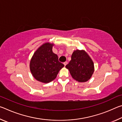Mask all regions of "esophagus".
I'll return each instance as SVG.
<instances>
[{"mask_svg": "<svg viewBox=\"0 0 122 122\" xmlns=\"http://www.w3.org/2000/svg\"><path fill=\"white\" fill-rule=\"evenodd\" d=\"M67 63H68V62H67V61H66V62H64V63H63V64H64V65H65V66H66V65H67Z\"/></svg>", "mask_w": 122, "mask_h": 122, "instance_id": "esophagus-1", "label": "esophagus"}]
</instances>
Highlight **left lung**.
<instances>
[{"label": "left lung", "mask_w": 122, "mask_h": 122, "mask_svg": "<svg viewBox=\"0 0 122 122\" xmlns=\"http://www.w3.org/2000/svg\"><path fill=\"white\" fill-rule=\"evenodd\" d=\"M71 60L66 67L74 79L80 82L88 81L94 71L93 62L84 51L76 50L72 54Z\"/></svg>", "instance_id": "1"}]
</instances>
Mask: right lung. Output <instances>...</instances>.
Wrapping results in <instances>:
<instances>
[{
    "label": "right lung",
    "mask_w": 122,
    "mask_h": 122,
    "mask_svg": "<svg viewBox=\"0 0 122 122\" xmlns=\"http://www.w3.org/2000/svg\"><path fill=\"white\" fill-rule=\"evenodd\" d=\"M53 45L49 43L42 45L35 52L30 62L33 76L43 83L52 81L64 67L63 64L59 61L57 55L53 52Z\"/></svg>",
    "instance_id": "right-lung-1"
}]
</instances>
